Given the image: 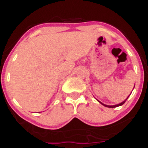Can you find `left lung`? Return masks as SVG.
<instances>
[{
	"mask_svg": "<svg viewBox=\"0 0 148 148\" xmlns=\"http://www.w3.org/2000/svg\"><path fill=\"white\" fill-rule=\"evenodd\" d=\"M134 87H135V86H134ZM133 89H134V88H133ZM132 90H133V89H132ZM129 96H130V95H129ZM129 96H128V97L126 98V100H124V101H123V102L120 103V104H117V105H105V104H103L102 102H101V101H99V100H97V101H99V103H101V105H104V106L107 107V108H116V107L121 106V105H123L124 103L126 102V100H127V99H128V98H129Z\"/></svg>",
	"mask_w": 148,
	"mask_h": 148,
	"instance_id": "1",
	"label": "left lung"
}]
</instances>
